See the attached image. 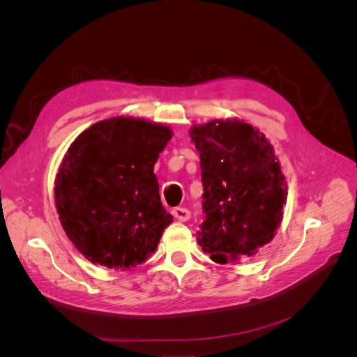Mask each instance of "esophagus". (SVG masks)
<instances>
[{
  "instance_id": "34e87169",
  "label": "esophagus",
  "mask_w": 357,
  "mask_h": 357,
  "mask_svg": "<svg viewBox=\"0 0 357 357\" xmlns=\"http://www.w3.org/2000/svg\"><path fill=\"white\" fill-rule=\"evenodd\" d=\"M172 215H174V218L177 219V220H180V222H186V220H189V218H190V211L188 210V208H181V207H176V208H172Z\"/></svg>"
}]
</instances>
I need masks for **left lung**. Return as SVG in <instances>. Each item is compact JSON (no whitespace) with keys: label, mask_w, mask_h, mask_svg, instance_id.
<instances>
[{"label":"left lung","mask_w":357,"mask_h":357,"mask_svg":"<svg viewBox=\"0 0 357 357\" xmlns=\"http://www.w3.org/2000/svg\"><path fill=\"white\" fill-rule=\"evenodd\" d=\"M199 152L204 222L197 240L214 262L255 255L273 241L287 185L273 146L243 121L190 128Z\"/></svg>","instance_id":"1"}]
</instances>
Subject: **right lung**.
I'll list each match as a JSON object with an SVG mask.
<instances>
[{
  "instance_id": "add662e5",
  "label": "right lung",
  "mask_w": 357,
  "mask_h": 357,
  "mask_svg": "<svg viewBox=\"0 0 357 357\" xmlns=\"http://www.w3.org/2000/svg\"><path fill=\"white\" fill-rule=\"evenodd\" d=\"M171 137L168 126L113 117L70 146L55 204L63 231L92 264L125 271L156 250L172 215L162 207L153 167Z\"/></svg>"
}]
</instances>
